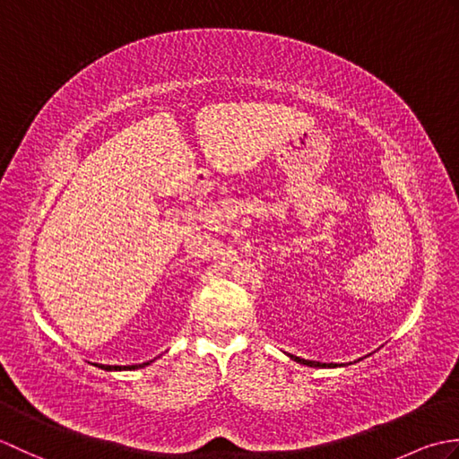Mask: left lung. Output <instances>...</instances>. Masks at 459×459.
I'll return each mask as SVG.
<instances>
[{
  "label": "left lung",
  "instance_id": "8db88e82",
  "mask_svg": "<svg viewBox=\"0 0 459 459\" xmlns=\"http://www.w3.org/2000/svg\"><path fill=\"white\" fill-rule=\"evenodd\" d=\"M288 357H290L291 360H296V363H299V365H307V367H316V368H333V367H343V365H335V363H319V360L299 359V357H296V355H290V353H288Z\"/></svg>",
  "mask_w": 459,
  "mask_h": 459
}]
</instances>
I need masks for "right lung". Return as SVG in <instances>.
<instances>
[{"instance_id":"obj_1","label":"right lung","mask_w":459,"mask_h":459,"mask_svg":"<svg viewBox=\"0 0 459 459\" xmlns=\"http://www.w3.org/2000/svg\"><path fill=\"white\" fill-rule=\"evenodd\" d=\"M150 363H152V360H148V363H142V365H126V367H122V365H99V363H96L94 367L104 368V370H135V368L148 367Z\"/></svg>"}]
</instances>
